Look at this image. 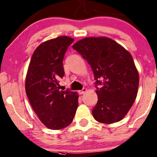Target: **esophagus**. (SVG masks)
<instances>
[{"mask_svg": "<svg viewBox=\"0 0 157 157\" xmlns=\"http://www.w3.org/2000/svg\"><path fill=\"white\" fill-rule=\"evenodd\" d=\"M86 91H87V89L86 88H83L82 90L78 91V94H84Z\"/></svg>", "mask_w": 157, "mask_h": 157, "instance_id": "34e87169", "label": "esophagus"}]
</instances>
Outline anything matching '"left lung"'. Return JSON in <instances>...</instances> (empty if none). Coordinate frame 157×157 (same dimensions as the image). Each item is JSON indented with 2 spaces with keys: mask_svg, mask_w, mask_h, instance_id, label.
I'll return each mask as SVG.
<instances>
[{
  "mask_svg": "<svg viewBox=\"0 0 157 157\" xmlns=\"http://www.w3.org/2000/svg\"><path fill=\"white\" fill-rule=\"evenodd\" d=\"M73 48L90 65L97 85L98 101L92 115L97 121L111 124L127 115L137 96L139 75L131 54L106 36L85 37Z\"/></svg>",
  "mask_w": 157,
  "mask_h": 157,
  "instance_id": "1",
  "label": "left lung"
}]
</instances>
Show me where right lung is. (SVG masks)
Instances as JSON below:
<instances>
[{
	"label": "right lung",
	"instance_id": "right-lung-1",
	"mask_svg": "<svg viewBox=\"0 0 157 157\" xmlns=\"http://www.w3.org/2000/svg\"><path fill=\"white\" fill-rule=\"evenodd\" d=\"M74 39L67 36L47 40L32 55L25 90L32 108L47 128L60 130L72 123L78 105V93L60 91L58 79L65 73L63 60Z\"/></svg>",
	"mask_w": 157,
	"mask_h": 157
}]
</instances>
